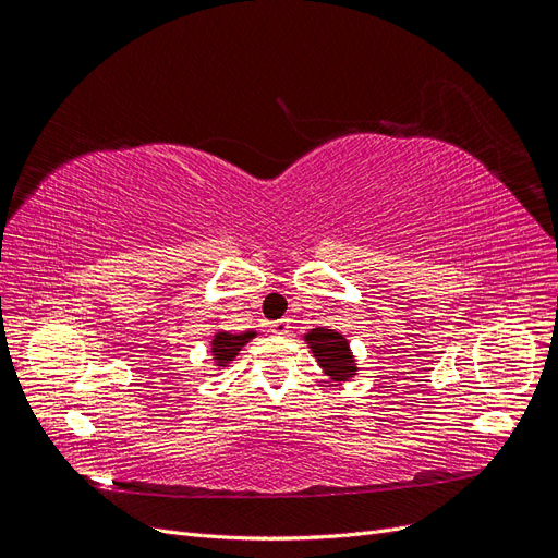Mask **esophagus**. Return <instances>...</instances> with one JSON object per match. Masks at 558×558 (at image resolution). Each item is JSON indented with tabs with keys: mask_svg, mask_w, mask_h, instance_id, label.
Segmentation results:
<instances>
[{
	"mask_svg": "<svg viewBox=\"0 0 558 558\" xmlns=\"http://www.w3.org/2000/svg\"><path fill=\"white\" fill-rule=\"evenodd\" d=\"M289 328H291L289 318H279V320H272V324H269V330H272L275 335H286V332H289Z\"/></svg>",
	"mask_w": 558,
	"mask_h": 558,
	"instance_id": "1",
	"label": "esophagus"
}]
</instances>
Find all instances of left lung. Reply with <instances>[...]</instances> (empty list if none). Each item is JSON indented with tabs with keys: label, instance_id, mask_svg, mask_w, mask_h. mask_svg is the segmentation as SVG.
I'll return each mask as SVG.
<instances>
[{
	"label": "left lung",
	"instance_id": "left-lung-1",
	"mask_svg": "<svg viewBox=\"0 0 558 558\" xmlns=\"http://www.w3.org/2000/svg\"><path fill=\"white\" fill-rule=\"evenodd\" d=\"M305 342L310 344L316 363L324 367V373L332 381H349L359 373L344 335L330 328H314L305 335Z\"/></svg>",
	"mask_w": 558,
	"mask_h": 558
}]
</instances>
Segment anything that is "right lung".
Segmentation results:
<instances>
[{
  "label": "right lung",
  "instance_id": "right-lung-1",
  "mask_svg": "<svg viewBox=\"0 0 558 558\" xmlns=\"http://www.w3.org/2000/svg\"><path fill=\"white\" fill-rule=\"evenodd\" d=\"M256 337V330H246V332H226L218 330L211 337V356L216 367H226L230 361L238 359V353L242 347Z\"/></svg>",
  "mask_w": 558,
  "mask_h": 558
}]
</instances>
